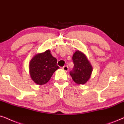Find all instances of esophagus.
Listing matches in <instances>:
<instances>
[{
	"mask_svg": "<svg viewBox=\"0 0 124 124\" xmlns=\"http://www.w3.org/2000/svg\"><path fill=\"white\" fill-rule=\"evenodd\" d=\"M62 69H63L65 71L67 72L69 70V67H68V66H63V67H62Z\"/></svg>",
	"mask_w": 124,
	"mask_h": 124,
	"instance_id": "1",
	"label": "esophagus"
}]
</instances>
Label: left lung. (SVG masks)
Returning a JSON list of instances; mask_svg holds the SVG:
<instances>
[{
    "label": "left lung",
    "instance_id": "left-lung-1",
    "mask_svg": "<svg viewBox=\"0 0 124 124\" xmlns=\"http://www.w3.org/2000/svg\"><path fill=\"white\" fill-rule=\"evenodd\" d=\"M74 68L70 75L76 84H85L90 79L93 71V67L85 54L77 50L73 55Z\"/></svg>",
    "mask_w": 124,
    "mask_h": 124
}]
</instances>
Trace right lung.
<instances>
[{
    "instance_id": "1",
    "label": "right lung",
    "mask_w": 124,
    "mask_h": 124,
    "mask_svg": "<svg viewBox=\"0 0 124 124\" xmlns=\"http://www.w3.org/2000/svg\"><path fill=\"white\" fill-rule=\"evenodd\" d=\"M59 68L57 65V59L53 57L50 50L36 54L29 63L31 79L39 85L47 83L54 72Z\"/></svg>"
}]
</instances>
